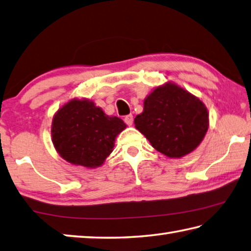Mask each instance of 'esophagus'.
<instances>
[{
    "label": "esophagus",
    "instance_id": "obj_1",
    "mask_svg": "<svg viewBox=\"0 0 251 251\" xmlns=\"http://www.w3.org/2000/svg\"><path fill=\"white\" fill-rule=\"evenodd\" d=\"M125 122H126V126H132V123H133V116H132V114H128V116H126Z\"/></svg>",
    "mask_w": 251,
    "mask_h": 251
}]
</instances>
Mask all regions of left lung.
<instances>
[{"mask_svg": "<svg viewBox=\"0 0 251 251\" xmlns=\"http://www.w3.org/2000/svg\"><path fill=\"white\" fill-rule=\"evenodd\" d=\"M134 125L155 150L169 157H182L204 139L208 112L199 98L169 82L147 97Z\"/></svg>", "mask_w": 251, "mask_h": 251, "instance_id": "obj_1", "label": "left lung"}]
</instances>
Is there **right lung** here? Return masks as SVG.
<instances>
[{
    "label": "right lung",
    "instance_id": "obj_1",
    "mask_svg": "<svg viewBox=\"0 0 251 251\" xmlns=\"http://www.w3.org/2000/svg\"><path fill=\"white\" fill-rule=\"evenodd\" d=\"M126 126L120 118L105 116L92 101L74 99L52 119L51 141L69 163L97 168L112 152L114 139Z\"/></svg>",
    "mask_w": 251,
    "mask_h": 251
}]
</instances>
